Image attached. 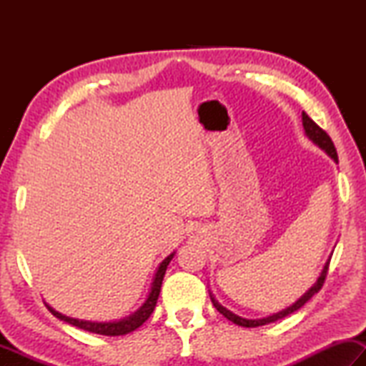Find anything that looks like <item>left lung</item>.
<instances>
[{
  "label": "left lung",
  "mask_w": 366,
  "mask_h": 366,
  "mask_svg": "<svg viewBox=\"0 0 366 366\" xmlns=\"http://www.w3.org/2000/svg\"><path fill=\"white\" fill-rule=\"evenodd\" d=\"M302 124H303V129H305L307 137L312 140L313 144H317L321 148V150H325L337 163V161H339L337 159V152H336V147H334L330 135H327L323 131V129H321L313 119H310L307 113H302ZM330 262H331V258H327V262L325 263V268H323V271H321V274H320V277L317 280V282H315L313 286L310 287L307 292L300 297L299 300H297L295 303H292V305H290V307L284 308L282 312H277L274 315H271V317H266V318H262V320H247V318H242V317H237V315H234L232 312H229L227 308L219 305L218 300H214V297L212 295V292H209V297H212V302H213L214 308L218 310L221 315H224V317L229 321H232L234 325H239V326H244V327H257V326H263V325H268V323H274V321L281 320L284 317H287V315L294 313L299 308H302L310 299H312L315 294L318 292L321 287H323V282H325L326 274H327V268H330Z\"/></svg>",
  "instance_id": "1"
}]
</instances>
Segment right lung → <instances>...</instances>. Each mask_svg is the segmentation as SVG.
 Listing matches in <instances>:
<instances>
[{"instance_id": "obj_1", "label": "right lung", "mask_w": 366, "mask_h": 366, "mask_svg": "<svg viewBox=\"0 0 366 366\" xmlns=\"http://www.w3.org/2000/svg\"><path fill=\"white\" fill-rule=\"evenodd\" d=\"M172 257H174V253H171L169 257H166L163 262L159 263L157 272H154L150 294H148L147 300L144 302V305H142L137 310V312L132 313L131 317L122 318L119 321H108V323H98V321H85V320H77V318L66 317V315L56 312V310L51 308L49 305H46V308L54 315V317L59 318L61 321H66V323H69L72 326H77V327H80V330H84V331L95 332V334H103V336H124V334L132 332V331L137 330V327H140L148 318H150V315L153 313L154 307H157V300H158V295H159V290H161V284H163L164 272H166V268H168V264H169V262L172 259Z\"/></svg>"}]
</instances>
